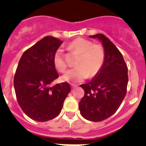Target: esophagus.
I'll list each match as a JSON object with an SVG mask.
<instances>
[{"mask_svg": "<svg viewBox=\"0 0 146 146\" xmlns=\"http://www.w3.org/2000/svg\"><path fill=\"white\" fill-rule=\"evenodd\" d=\"M71 86H72V88H74L77 87V86H76V85H74V84H71Z\"/></svg>", "mask_w": 146, "mask_h": 146, "instance_id": "obj_1", "label": "esophagus"}]
</instances>
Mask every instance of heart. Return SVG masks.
I'll use <instances>...</instances> for the list:
<instances>
[{"label": "heart", "mask_w": 146, "mask_h": 146, "mask_svg": "<svg viewBox=\"0 0 146 146\" xmlns=\"http://www.w3.org/2000/svg\"><path fill=\"white\" fill-rule=\"evenodd\" d=\"M68 47L79 53L80 57L76 63L77 66L67 71L63 76L64 80L80 82L88 77H95L100 72L105 60V52L101 44H93L91 41L86 38H77L70 42ZM53 64L60 72H64L66 69L65 58L61 49L55 52Z\"/></svg>", "instance_id": "b5f03b06"}]
</instances>
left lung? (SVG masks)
<instances>
[{
    "mask_svg": "<svg viewBox=\"0 0 146 146\" xmlns=\"http://www.w3.org/2000/svg\"><path fill=\"white\" fill-rule=\"evenodd\" d=\"M102 42L105 52L104 65L91 82L80 85L85 95L79 103L82 116L98 122L113 115L123 102L128 84V68L114 44L102 33L90 36Z\"/></svg>",
    "mask_w": 146,
    "mask_h": 146,
    "instance_id": "obj_1",
    "label": "left lung"
}]
</instances>
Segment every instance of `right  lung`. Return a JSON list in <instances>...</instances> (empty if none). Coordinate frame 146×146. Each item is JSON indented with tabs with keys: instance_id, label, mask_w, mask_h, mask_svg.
Instances as JSON below:
<instances>
[{
	"instance_id": "obj_1",
	"label": "right lung",
	"mask_w": 146,
	"mask_h": 146,
	"mask_svg": "<svg viewBox=\"0 0 146 146\" xmlns=\"http://www.w3.org/2000/svg\"><path fill=\"white\" fill-rule=\"evenodd\" d=\"M62 41L45 36L25 50L18 63L14 86L18 104L30 118L44 122L60 113L71 88L68 82L50 86L59 77L53 57Z\"/></svg>"
}]
</instances>
